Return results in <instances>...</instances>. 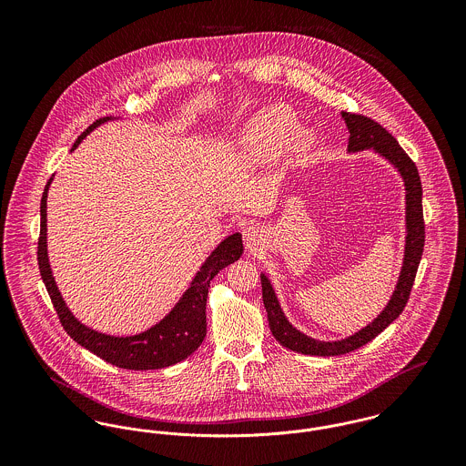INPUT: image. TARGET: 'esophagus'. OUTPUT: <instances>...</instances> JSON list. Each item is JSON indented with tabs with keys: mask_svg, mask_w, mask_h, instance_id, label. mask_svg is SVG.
<instances>
[{
	"mask_svg": "<svg viewBox=\"0 0 466 466\" xmlns=\"http://www.w3.org/2000/svg\"><path fill=\"white\" fill-rule=\"evenodd\" d=\"M242 233H244V246H246V249L257 251V248H260V244H262L260 229L255 228V226H249Z\"/></svg>",
	"mask_w": 466,
	"mask_h": 466,
	"instance_id": "1",
	"label": "esophagus"
}]
</instances>
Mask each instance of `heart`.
<instances>
[{
	"instance_id": "b5f03b06",
	"label": "heart",
	"mask_w": 466,
	"mask_h": 466,
	"mask_svg": "<svg viewBox=\"0 0 466 466\" xmlns=\"http://www.w3.org/2000/svg\"><path fill=\"white\" fill-rule=\"evenodd\" d=\"M296 113L274 104L255 113L238 134V154L251 167H267L279 161L289 148L298 161H310L321 145L314 129H298Z\"/></svg>"
}]
</instances>
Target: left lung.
<instances>
[{
  "mask_svg": "<svg viewBox=\"0 0 466 466\" xmlns=\"http://www.w3.org/2000/svg\"><path fill=\"white\" fill-rule=\"evenodd\" d=\"M340 118L344 120L350 139H348V154L371 150L373 154L386 159L403 181L405 190V240H403V258L401 268L399 272V279L395 285V290L388 301V305L382 309V312L368 323L364 329L357 330L348 337L337 339V340H321L314 339L307 333L298 330L283 314V309L279 305V299L274 292V287L268 279L266 272H260L262 279V298L266 305L267 319L270 332L274 339L298 353L303 355H318V357H332L350 353L371 339H375L386 327H390L405 307L410 287L416 276V270L421 260L423 253V242H425V226H423V209H421V181L416 170V165L410 161V157L403 152L399 141L388 133L382 126L377 122L351 113H340Z\"/></svg>",
  "mask_w": 466,
  "mask_h": 466,
  "instance_id": "obj_1",
  "label": "left lung"
}]
</instances>
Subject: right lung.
I'll list each match as a JSON object with an SVG mask.
<instances>
[{
	"label": "right lung",
	"mask_w": 466,
	"mask_h": 466,
	"mask_svg": "<svg viewBox=\"0 0 466 466\" xmlns=\"http://www.w3.org/2000/svg\"><path fill=\"white\" fill-rule=\"evenodd\" d=\"M122 120L120 116H106L91 124L84 133L76 137L71 150L82 143L87 134L93 133L100 126L107 122ZM54 177L45 187L43 199H41V233L37 244V262L41 278L46 285L50 299L57 310V316L65 327L67 335L76 340L80 346L89 350L91 353L98 355L106 362L124 368V370H161L172 364H177L190 357L206 337V299H208V287L213 276H217L224 267L237 262L242 253V235L233 233L226 237L204 260L196 276L192 278L188 289L183 292L179 301L174 309L156 325L147 329L145 332L136 335H107V333L93 330L78 321L73 312L67 309L66 301L56 283L50 258H48V228H46V200L48 190Z\"/></svg>",
	"instance_id": "obj_1"
}]
</instances>
